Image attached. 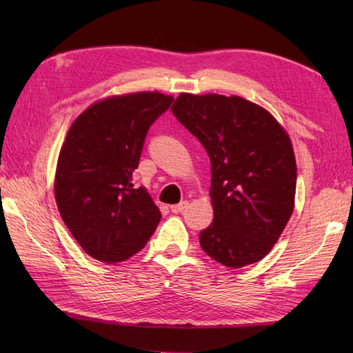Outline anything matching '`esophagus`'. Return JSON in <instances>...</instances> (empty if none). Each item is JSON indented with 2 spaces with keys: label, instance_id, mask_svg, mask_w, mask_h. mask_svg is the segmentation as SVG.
<instances>
[{
  "label": "esophagus",
  "instance_id": "obj_1",
  "mask_svg": "<svg viewBox=\"0 0 353 353\" xmlns=\"http://www.w3.org/2000/svg\"><path fill=\"white\" fill-rule=\"evenodd\" d=\"M188 201H181V203L179 205H172L170 209H171V212L172 214H182L186 208H188Z\"/></svg>",
  "mask_w": 353,
  "mask_h": 353
}]
</instances>
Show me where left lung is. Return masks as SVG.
Wrapping results in <instances>:
<instances>
[{"instance_id":"1","label":"left lung","mask_w":353,"mask_h":353,"mask_svg":"<svg viewBox=\"0 0 353 353\" xmlns=\"http://www.w3.org/2000/svg\"><path fill=\"white\" fill-rule=\"evenodd\" d=\"M171 112L211 161L214 220L200 232L201 249L230 268L261 261L294 211L297 168L287 130L238 95L182 92Z\"/></svg>"}]
</instances>
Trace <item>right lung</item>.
<instances>
[{
    "instance_id": "right-lung-1",
    "label": "right lung",
    "mask_w": 353,
    "mask_h": 353,
    "mask_svg": "<svg viewBox=\"0 0 353 353\" xmlns=\"http://www.w3.org/2000/svg\"><path fill=\"white\" fill-rule=\"evenodd\" d=\"M172 103L157 91L112 95L74 119L54 176L56 205L89 256L121 262L147 244L161 211L144 186L134 188L148 127Z\"/></svg>"
}]
</instances>
